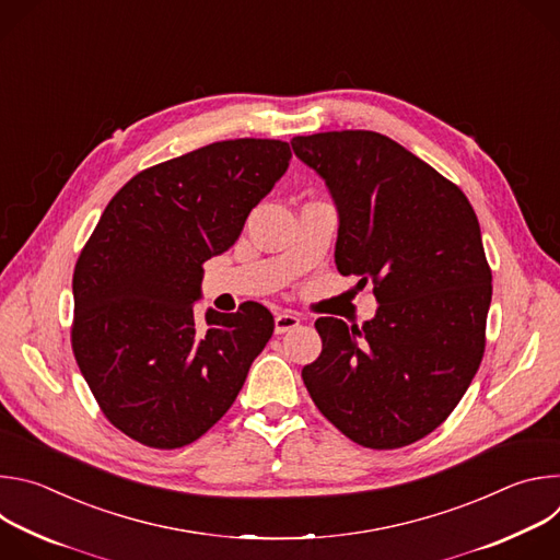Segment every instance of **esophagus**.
<instances>
[{
    "instance_id": "esophagus-1",
    "label": "esophagus",
    "mask_w": 560,
    "mask_h": 560,
    "mask_svg": "<svg viewBox=\"0 0 560 560\" xmlns=\"http://www.w3.org/2000/svg\"><path fill=\"white\" fill-rule=\"evenodd\" d=\"M299 324H301V318L294 312H279L275 316V332L283 335L288 330H294Z\"/></svg>"
}]
</instances>
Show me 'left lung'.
<instances>
[{"label":"left lung","instance_id":"left-lung-1","mask_svg":"<svg viewBox=\"0 0 560 560\" xmlns=\"http://www.w3.org/2000/svg\"><path fill=\"white\" fill-rule=\"evenodd\" d=\"M339 208L335 261L372 281L361 328L322 316V354L301 376L314 406L350 441L396 450L434 432L486 352L492 270L463 190L372 130L292 139Z\"/></svg>","mask_w":560,"mask_h":560}]
</instances>
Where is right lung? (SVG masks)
I'll return each instance as SVG.
<instances>
[{
	"mask_svg": "<svg viewBox=\"0 0 560 560\" xmlns=\"http://www.w3.org/2000/svg\"><path fill=\"white\" fill-rule=\"evenodd\" d=\"M279 139L214 141L137 173L74 264L70 343L104 417L132 441L175 450L234 404L275 318L255 301L197 324L203 264L228 250L288 171Z\"/></svg>",
	"mask_w": 560,
	"mask_h": 560,
	"instance_id": "add662e5",
	"label": "right lung"
}]
</instances>
